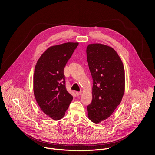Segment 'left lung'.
I'll return each instance as SVG.
<instances>
[{"label": "left lung", "mask_w": 155, "mask_h": 155, "mask_svg": "<svg viewBox=\"0 0 155 155\" xmlns=\"http://www.w3.org/2000/svg\"><path fill=\"white\" fill-rule=\"evenodd\" d=\"M78 43L50 47L38 60L34 75V93L42 111L54 120L64 117L73 99L67 91L64 69Z\"/></svg>", "instance_id": "obj_1"}]
</instances>
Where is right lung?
<instances>
[{
	"mask_svg": "<svg viewBox=\"0 0 155 155\" xmlns=\"http://www.w3.org/2000/svg\"><path fill=\"white\" fill-rule=\"evenodd\" d=\"M86 56L93 81V99L87 107L88 117L98 123L111 115L121 101L124 92V69L117 52L107 45H88Z\"/></svg>",
	"mask_w": 155,
	"mask_h": 155,
	"instance_id": "add662e5",
	"label": "right lung"
}]
</instances>
